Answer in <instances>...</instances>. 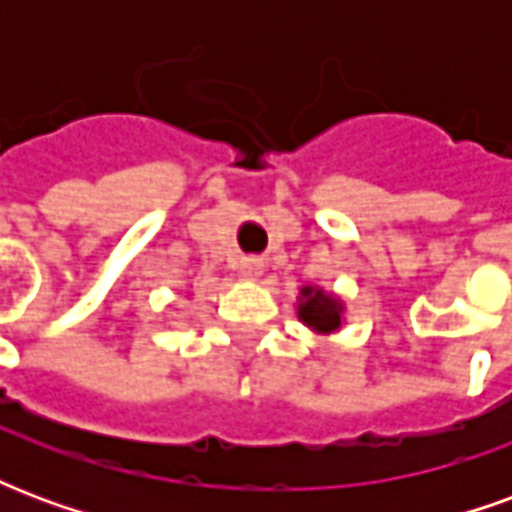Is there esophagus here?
<instances>
[{
    "instance_id": "34e87169",
    "label": "esophagus",
    "mask_w": 512,
    "mask_h": 512,
    "mask_svg": "<svg viewBox=\"0 0 512 512\" xmlns=\"http://www.w3.org/2000/svg\"><path fill=\"white\" fill-rule=\"evenodd\" d=\"M263 268H266V260H263V257H241V260H238V271H241L246 279H257L263 274Z\"/></svg>"
}]
</instances>
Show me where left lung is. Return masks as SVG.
<instances>
[{"label":"left lung","mask_w":512,"mask_h":512,"mask_svg":"<svg viewBox=\"0 0 512 512\" xmlns=\"http://www.w3.org/2000/svg\"><path fill=\"white\" fill-rule=\"evenodd\" d=\"M343 301L321 288H301L299 321L315 334H334L343 326Z\"/></svg>","instance_id":"obj_1"}]
</instances>
